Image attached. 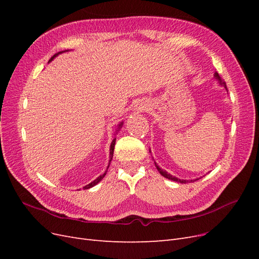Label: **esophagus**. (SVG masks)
Segmentation results:
<instances>
[{"label":"esophagus","instance_id":"1","mask_svg":"<svg viewBox=\"0 0 259 259\" xmlns=\"http://www.w3.org/2000/svg\"><path fill=\"white\" fill-rule=\"evenodd\" d=\"M149 107H150V105H149L147 101H144V100H138L137 103L134 104V107H133V110H134L135 112L139 113V112H144V111H147Z\"/></svg>","mask_w":259,"mask_h":259}]
</instances>
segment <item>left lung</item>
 Listing matches in <instances>:
<instances>
[{
  "mask_svg": "<svg viewBox=\"0 0 259 259\" xmlns=\"http://www.w3.org/2000/svg\"><path fill=\"white\" fill-rule=\"evenodd\" d=\"M214 77L215 79L217 80V82L219 83V85H222V86H224V88L226 89V91H227V86H226V82H224L223 80H222V77L219 76V74L217 73V72H215L214 73ZM149 152H151V150L150 149H149ZM154 165H155V167H156V169L159 170V173L163 176V177H165V178H167V179H169V180H173V182H177V183H180V184H186V183H192V182H194V180H198V179H200V178H195V179H191V180H188V179H180V178H178V177H175V176H173V175H170L169 173H167L166 170H164V169H162L158 164H156L155 162H154Z\"/></svg>",
  "mask_w": 259,
  "mask_h": 259,
  "instance_id": "1",
  "label": "left lung"
}]
</instances>
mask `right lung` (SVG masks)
<instances>
[{"label": "right lung", "instance_id": "1", "mask_svg": "<svg viewBox=\"0 0 259 259\" xmlns=\"http://www.w3.org/2000/svg\"><path fill=\"white\" fill-rule=\"evenodd\" d=\"M65 52H68V50L67 51H62V52H59V53H57V54H55L54 56L50 59V62L54 59V58H56L59 54H62V53H65ZM122 125H123V122H120V124L117 125V128H116V131H115V133H114V135H116V133L120 131V128L122 127ZM115 140H116V138L114 137L113 138V140H112V143H111V145H110V154H109V164H108V166H107V169H106V171L105 173L103 174V175H100V176H98L95 180H93L92 183H90L89 185H86V186H84L83 187V189H90V188H92V187H94V186H96L101 179H103L105 176H106V174H107V170H108V167H109V165H110V162H111V160H112V156H113V151H114V145H115Z\"/></svg>", "mask_w": 259, "mask_h": 259}]
</instances>
